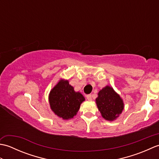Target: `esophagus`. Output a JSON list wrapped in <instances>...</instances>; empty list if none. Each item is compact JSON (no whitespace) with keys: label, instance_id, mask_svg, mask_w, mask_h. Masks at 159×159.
<instances>
[{"label":"esophagus","instance_id":"34e87169","mask_svg":"<svg viewBox=\"0 0 159 159\" xmlns=\"http://www.w3.org/2000/svg\"><path fill=\"white\" fill-rule=\"evenodd\" d=\"M87 99L89 101H92V95H91V94H89V95H87Z\"/></svg>","mask_w":159,"mask_h":159}]
</instances>
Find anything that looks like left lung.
Here are the masks:
<instances>
[{"label":"left lung","mask_w":159,"mask_h":159,"mask_svg":"<svg viewBox=\"0 0 159 159\" xmlns=\"http://www.w3.org/2000/svg\"><path fill=\"white\" fill-rule=\"evenodd\" d=\"M96 101L102 116L107 120H116L124 109L122 100L109 86L100 91Z\"/></svg>","instance_id":"8db88e82"}]
</instances>
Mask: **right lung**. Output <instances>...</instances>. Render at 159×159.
<instances>
[{
    "label": "right lung",
    "mask_w": 159,
    "mask_h": 159,
    "mask_svg": "<svg viewBox=\"0 0 159 159\" xmlns=\"http://www.w3.org/2000/svg\"><path fill=\"white\" fill-rule=\"evenodd\" d=\"M85 98L79 92H74L67 80H61L50 92V108L57 116L68 120L76 116Z\"/></svg>",
    "instance_id": "obj_1"
}]
</instances>
